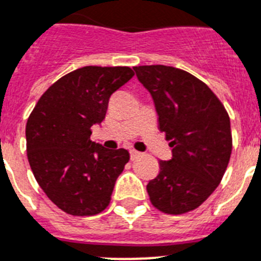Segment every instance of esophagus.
<instances>
[{
	"instance_id": "obj_1",
	"label": "esophagus",
	"mask_w": 261,
	"mask_h": 261,
	"mask_svg": "<svg viewBox=\"0 0 261 261\" xmlns=\"http://www.w3.org/2000/svg\"><path fill=\"white\" fill-rule=\"evenodd\" d=\"M141 152H139V151H137V150H130V158H131V161H135V159H137V158H139L141 156Z\"/></svg>"
}]
</instances>
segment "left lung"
<instances>
[{
	"mask_svg": "<svg viewBox=\"0 0 261 261\" xmlns=\"http://www.w3.org/2000/svg\"><path fill=\"white\" fill-rule=\"evenodd\" d=\"M150 91L159 130L172 147L171 161H159L148 181L151 204L170 215L198 208L222 181L232 152L228 113L204 82L164 65L135 66Z\"/></svg>",
	"mask_w": 261,
	"mask_h": 261,
	"instance_id": "left-lung-1",
	"label": "left lung"
}]
</instances>
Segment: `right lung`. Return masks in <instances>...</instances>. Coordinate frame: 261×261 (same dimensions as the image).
<instances>
[{"mask_svg":"<svg viewBox=\"0 0 261 261\" xmlns=\"http://www.w3.org/2000/svg\"><path fill=\"white\" fill-rule=\"evenodd\" d=\"M134 76L127 66H85L63 75L39 98L26 123L28 159L39 187L73 216H93L110 204L130 159L124 148L90 141L106 117L111 94Z\"/></svg>","mask_w":261,"mask_h":261,"instance_id":"right-lung-1","label":"right lung"}]
</instances>
